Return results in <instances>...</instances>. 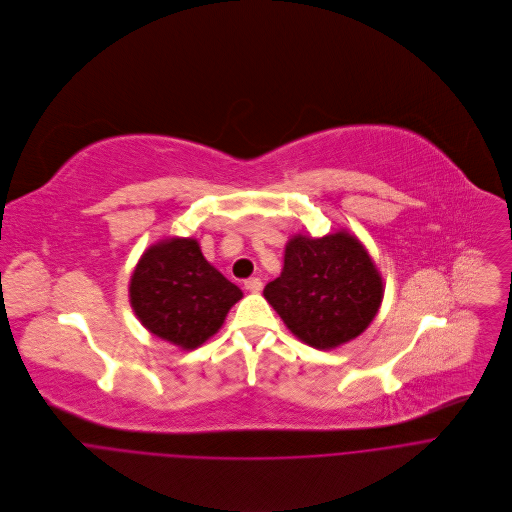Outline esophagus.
Segmentation results:
<instances>
[{"mask_svg":"<svg viewBox=\"0 0 512 512\" xmlns=\"http://www.w3.org/2000/svg\"><path fill=\"white\" fill-rule=\"evenodd\" d=\"M245 289L251 291V293H259V291L263 289V281H261L259 277H249V279L245 281Z\"/></svg>","mask_w":512,"mask_h":512,"instance_id":"1","label":"esophagus"}]
</instances>
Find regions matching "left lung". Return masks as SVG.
<instances>
[{
    "mask_svg": "<svg viewBox=\"0 0 512 512\" xmlns=\"http://www.w3.org/2000/svg\"><path fill=\"white\" fill-rule=\"evenodd\" d=\"M263 295L301 342L331 350L366 331L382 305L384 281L348 231L295 235L285 245L281 275Z\"/></svg>",
    "mask_w": 512,
    "mask_h": 512,
    "instance_id": "left-lung-1",
    "label": "left lung"
}]
</instances>
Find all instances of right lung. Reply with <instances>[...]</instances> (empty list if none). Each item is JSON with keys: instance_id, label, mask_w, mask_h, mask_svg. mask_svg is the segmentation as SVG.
I'll return each mask as SVG.
<instances>
[{"instance_id": "obj_1", "label": "right lung", "mask_w": 512, "mask_h": 512, "mask_svg": "<svg viewBox=\"0 0 512 512\" xmlns=\"http://www.w3.org/2000/svg\"><path fill=\"white\" fill-rule=\"evenodd\" d=\"M130 305L160 339L195 350L215 335L243 291L201 253L197 239L173 237L148 247L132 277Z\"/></svg>"}]
</instances>
